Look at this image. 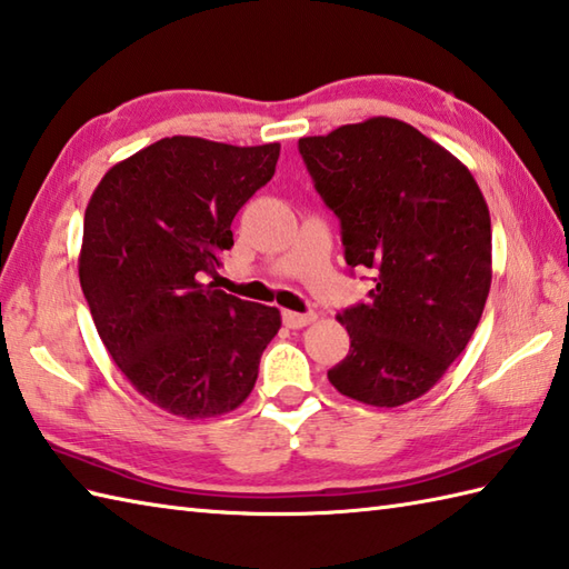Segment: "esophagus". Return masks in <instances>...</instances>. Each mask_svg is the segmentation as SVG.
I'll list each match as a JSON object with an SVG mask.
<instances>
[{
  "mask_svg": "<svg viewBox=\"0 0 569 569\" xmlns=\"http://www.w3.org/2000/svg\"><path fill=\"white\" fill-rule=\"evenodd\" d=\"M316 322V312H293V310H283V325L288 330H300L306 325Z\"/></svg>",
  "mask_w": 569,
  "mask_h": 569,
  "instance_id": "34e87169",
  "label": "esophagus"
}]
</instances>
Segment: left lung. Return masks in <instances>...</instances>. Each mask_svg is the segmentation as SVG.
<instances>
[{
	"instance_id": "left-lung-1",
	"label": "left lung",
	"mask_w": 569,
	"mask_h": 569,
	"mask_svg": "<svg viewBox=\"0 0 569 569\" xmlns=\"http://www.w3.org/2000/svg\"><path fill=\"white\" fill-rule=\"evenodd\" d=\"M300 156L340 217L347 263L377 271L367 303L337 316L349 355L328 371L359 403L396 408L428 393L475 335L491 288V217L475 176L401 119L371 117Z\"/></svg>"
}]
</instances>
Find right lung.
Returning a JSON list of instances; mask_svg holds the SVG:
<instances>
[{
  "instance_id": "add662e5",
  "label": "right lung",
  "mask_w": 569,
  "mask_h": 569,
  "mask_svg": "<svg viewBox=\"0 0 569 569\" xmlns=\"http://www.w3.org/2000/svg\"><path fill=\"white\" fill-rule=\"evenodd\" d=\"M281 143L168 137L114 163L84 210L78 273L94 328L166 413L214 418L247 401L281 312L212 283L232 220L271 180Z\"/></svg>"
}]
</instances>
